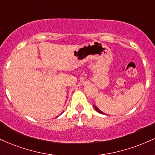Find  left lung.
Returning a JSON list of instances; mask_svg holds the SVG:
<instances>
[{
  "label": "left lung",
  "instance_id": "obj_1",
  "mask_svg": "<svg viewBox=\"0 0 155 155\" xmlns=\"http://www.w3.org/2000/svg\"><path fill=\"white\" fill-rule=\"evenodd\" d=\"M94 109H95V110H96L98 112V113H101V114H104V113H102V112L101 110H100V109H99V108H98L97 107H96V106H94Z\"/></svg>",
  "mask_w": 155,
  "mask_h": 155
}]
</instances>
